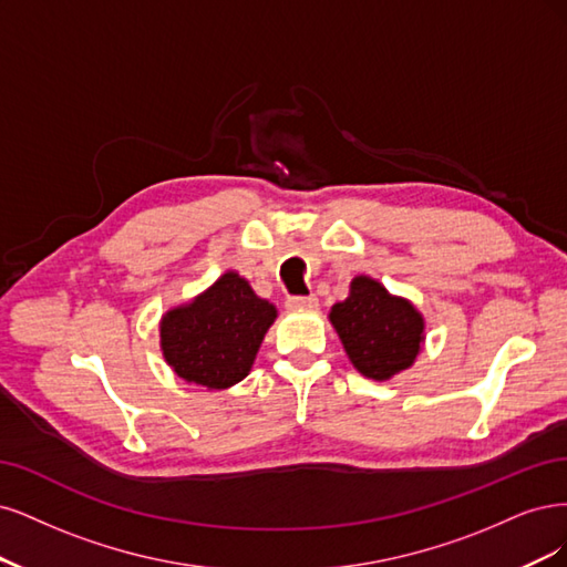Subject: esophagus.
Returning <instances> with one entry per match:
<instances>
[{
  "label": "esophagus",
  "mask_w": 567,
  "mask_h": 567,
  "mask_svg": "<svg viewBox=\"0 0 567 567\" xmlns=\"http://www.w3.org/2000/svg\"><path fill=\"white\" fill-rule=\"evenodd\" d=\"M285 306H287V310H316L318 299L316 297H289Z\"/></svg>",
  "instance_id": "obj_1"
}]
</instances>
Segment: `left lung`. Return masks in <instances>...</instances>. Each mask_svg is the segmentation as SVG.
Returning a JSON list of instances; mask_svg holds the SVG:
<instances>
[{
  "mask_svg": "<svg viewBox=\"0 0 567 567\" xmlns=\"http://www.w3.org/2000/svg\"><path fill=\"white\" fill-rule=\"evenodd\" d=\"M327 318L353 368L372 381L410 370L426 341L422 310L370 276H355L349 297L334 303Z\"/></svg>",
  "mask_w": 567,
  "mask_h": 567,
  "instance_id": "left-lung-1",
  "label": "left lung"
}]
</instances>
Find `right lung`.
Listing matches in <instances>:
<instances>
[{
    "instance_id": "obj_1",
    "label": "right lung",
    "mask_w": 567,
    "mask_h": 567,
    "mask_svg": "<svg viewBox=\"0 0 567 567\" xmlns=\"http://www.w3.org/2000/svg\"><path fill=\"white\" fill-rule=\"evenodd\" d=\"M276 318V306L254 295L240 272L226 270L197 297L162 316L159 351L186 383L224 391L251 372Z\"/></svg>"
}]
</instances>
